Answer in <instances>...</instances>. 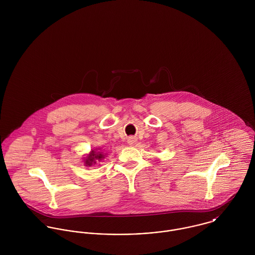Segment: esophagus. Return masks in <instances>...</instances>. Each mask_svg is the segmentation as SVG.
I'll return each instance as SVG.
<instances>
[{
    "mask_svg": "<svg viewBox=\"0 0 255 255\" xmlns=\"http://www.w3.org/2000/svg\"><path fill=\"white\" fill-rule=\"evenodd\" d=\"M136 141H137V139H136L135 137H133V136H130V137H128V143L129 145H134V144L136 143Z\"/></svg>",
    "mask_w": 255,
    "mask_h": 255,
    "instance_id": "34e87169",
    "label": "esophagus"
}]
</instances>
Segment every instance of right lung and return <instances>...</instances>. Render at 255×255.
I'll list each match as a JSON object with an SVG mask.
<instances>
[{
	"mask_svg": "<svg viewBox=\"0 0 255 255\" xmlns=\"http://www.w3.org/2000/svg\"><path fill=\"white\" fill-rule=\"evenodd\" d=\"M103 159H105V155L103 152H101L100 148H95L90 151L89 154H87L86 157H84V166L91 167L96 165L97 162H101Z\"/></svg>",
	"mask_w": 255,
	"mask_h": 255,
	"instance_id": "right-lung-1",
	"label": "right lung"
}]
</instances>
